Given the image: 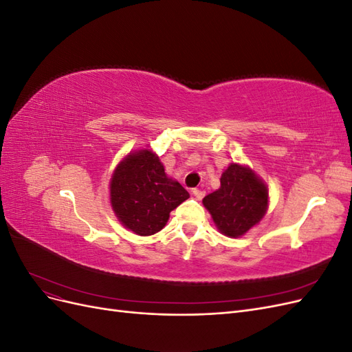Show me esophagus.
Masks as SVG:
<instances>
[{
    "label": "esophagus",
    "mask_w": 352,
    "mask_h": 352,
    "mask_svg": "<svg viewBox=\"0 0 352 352\" xmlns=\"http://www.w3.org/2000/svg\"><path fill=\"white\" fill-rule=\"evenodd\" d=\"M192 194H194V197H195L197 199H202V198H204V195H206L204 190H202V189H198V188L192 189Z\"/></svg>",
    "instance_id": "1"
}]
</instances>
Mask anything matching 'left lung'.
Instances as JSON below:
<instances>
[{
  "instance_id": "8db88e82",
  "label": "left lung",
  "mask_w": 352,
  "mask_h": 352,
  "mask_svg": "<svg viewBox=\"0 0 352 352\" xmlns=\"http://www.w3.org/2000/svg\"><path fill=\"white\" fill-rule=\"evenodd\" d=\"M202 204L223 235L239 238L264 217L269 189L250 167L232 163L220 177V188Z\"/></svg>"
}]
</instances>
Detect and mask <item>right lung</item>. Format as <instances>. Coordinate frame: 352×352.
<instances>
[{
	"label": "right lung",
	"mask_w": 352,
	"mask_h": 352,
	"mask_svg": "<svg viewBox=\"0 0 352 352\" xmlns=\"http://www.w3.org/2000/svg\"><path fill=\"white\" fill-rule=\"evenodd\" d=\"M189 198L188 190L167 177L151 150L126 155L110 180V201L122 225L140 236L162 230L170 211Z\"/></svg>",
	"instance_id": "1"
}]
</instances>
